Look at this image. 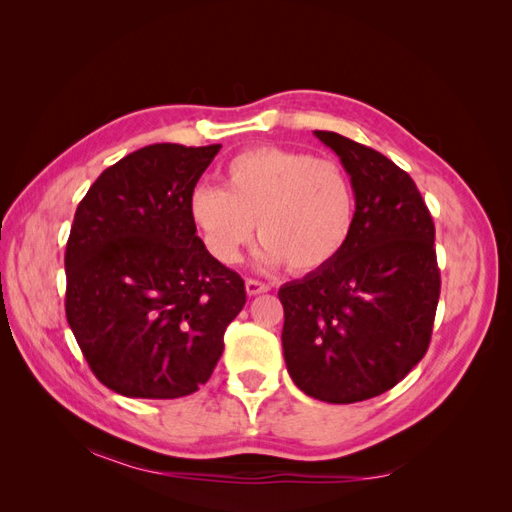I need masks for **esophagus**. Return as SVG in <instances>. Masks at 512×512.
Here are the masks:
<instances>
[{
    "label": "esophagus",
    "mask_w": 512,
    "mask_h": 512,
    "mask_svg": "<svg viewBox=\"0 0 512 512\" xmlns=\"http://www.w3.org/2000/svg\"><path fill=\"white\" fill-rule=\"evenodd\" d=\"M245 290H247V294H250V297H256V294L271 290V286L265 284V282H258V280H245Z\"/></svg>",
    "instance_id": "esophagus-1"
}]
</instances>
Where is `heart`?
Returning a JSON list of instances; mask_svg holds the SVG:
<instances>
[{"label":"heart","instance_id":"obj_1","mask_svg":"<svg viewBox=\"0 0 512 512\" xmlns=\"http://www.w3.org/2000/svg\"><path fill=\"white\" fill-rule=\"evenodd\" d=\"M188 213L207 252L235 265L243 247L265 243L260 260L292 273H318L344 254L356 194L342 164L284 147H252L224 166V190L196 185Z\"/></svg>","mask_w":512,"mask_h":512}]
</instances>
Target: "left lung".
<instances>
[{"instance_id":"1","label":"left lung","mask_w":512,"mask_h":512,"mask_svg":"<svg viewBox=\"0 0 512 512\" xmlns=\"http://www.w3.org/2000/svg\"><path fill=\"white\" fill-rule=\"evenodd\" d=\"M314 134L352 179L356 220L331 267L277 292L282 346L305 395L354 404L393 389L429 348L440 299L436 226L406 170L337 132Z\"/></svg>"}]
</instances>
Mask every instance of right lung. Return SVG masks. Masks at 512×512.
Listing matches in <instances>:
<instances>
[{"mask_svg": "<svg viewBox=\"0 0 512 512\" xmlns=\"http://www.w3.org/2000/svg\"><path fill=\"white\" fill-rule=\"evenodd\" d=\"M222 145L156 143L108 166L76 207L66 318L108 389L177 399L203 386L245 282L196 235L188 200Z\"/></svg>", "mask_w": 512, "mask_h": 512, "instance_id": "right-lung-1", "label": "right lung"}]
</instances>
